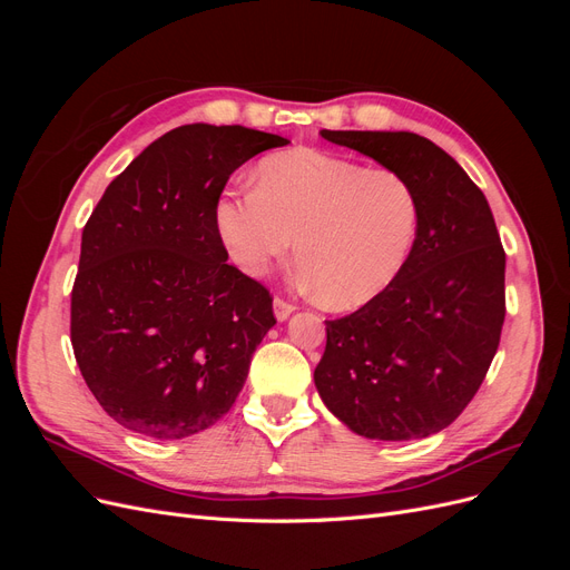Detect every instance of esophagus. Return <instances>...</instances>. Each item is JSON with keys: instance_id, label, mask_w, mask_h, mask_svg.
Listing matches in <instances>:
<instances>
[{"instance_id": "obj_1", "label": "esophagus", "mask_w": 570, "mask_h": 570, "mask_svg": "<svg viewBox=\"0 0 570 570\" xmlns=\"http://www.w3.org/2000/svg\"><path fill=\"white\" fill-rule=\"evenodd\" d=\"M273 314L278 321H287L292 314H295V306H292L289 302H285L283 297H275L273 299Z\"/></svg>"}]
</instances>
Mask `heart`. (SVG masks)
Wrapping results in <instances>:
<instances>
[{
	"label": "heart",
	"instance_id": "b5f03b06",
	"mask_svg": "<svg viewBox=\"0 0 570 570\" xmlns=\"http://www.w3.org/2000/svg\"><path fill=\"white\" fill-rule=\"evenodd\" d=\"M214 220L233 262L254 278L297 239L302 281L323 306L347 312L381 297L404 273L421 202L396 170L302 147L258 164L256 187L220 195Z\"/></svg>",
	"mask_w": 570,
	"mask_h": 570
}]
</instances>
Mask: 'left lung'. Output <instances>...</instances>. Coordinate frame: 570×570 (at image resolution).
Here are the masks:
<instances>
[{
  "instance_id": "8db88e82",
  "label": "left lung",
  "mask_w": 570,
  "mask_h": 570,
  "mask_svg": "<svg viewBox=\"0 0 570 570\" xmlns=\"http://www.w3.org/2000/svg\"><path fill=\"white\" fill-rule=\"evenodd\" d=\"M327 142L402 174L421 202L404 273L358 312L325 321L314 371L323 404L368 440L440 433L469 406L504 325L507 254L469 174L406 130H321Z\"/></svg>"
}]
</instances>
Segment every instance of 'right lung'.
<instances>
[{
	"label": "right lung",
	"mask_w": 570,
	"mask_h": 570,
	"mask_svg": "<svg viewBox=\"0 0 570 570\" xmlns=\"http://www.w3.org/2000/svg\"><path fill=\"white\" fill-rule=\"evenodd\" d=\"M287 142L245 126H180L111 180L85 223L73 354L95 400L132 433H202L243 390L275 325L273 299L228 264L214 212L239 166Z\"/></svg>",
	"instance_id": "obj_1"
}]
</instances>
